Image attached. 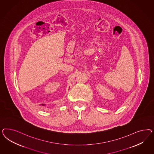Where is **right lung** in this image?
<instances>
[{
	"instance_id": "obj_1",
	"label": "right lung",
	"mask_w": 154,
	"mask_h": 154,
	"mask_svg": "<svg viewBox=\"0 0 154 154\" xmlns=\"http://www.w3.org/2000/svg\"><path fill=\"white\" fill-rule=\"evenodd\" d=\"M41 105H42V106H45V104H41Z\"/></svg>"
}]
</instances>
